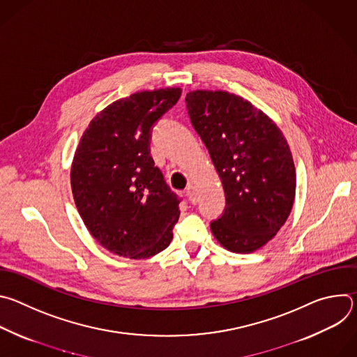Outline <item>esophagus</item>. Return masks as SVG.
Listing matches in <instances>:
<instances>
[{"label":"esophagus","instance_id":"obj_1","mask_svg":"<svg viewBox=\"0 0 357 357\" xmlns=\"http://www.w3.org/2000/svg\"><path fill=\"white\" fill-rule=\"evenodd\" d=\"M185 193H186V196L189 197V200H190L192 205H196V203H197V195H196V190H195L193 183H189V185L186 186Z\"/></svg>","mask_w":357,"mask_h":357}]
</instances>
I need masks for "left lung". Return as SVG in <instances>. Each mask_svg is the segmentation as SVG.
<instances>
[{
    "label": "left lung",
    "mask_w": 357,
    "mask_h": 357,
    "mask_svg": "<svg viewBox=\"0 0 357 357\" xmlns=\"http://www.w3.org/2000/svg\"><path fill=\"white\" fill-rule=\"evenodd\" d=\"M185 101L225 189L226 209L211 223L212 233L229 251H256L278 233L294 205L288 142L266 113L233 93L193 90Z\"/></svg>",
    "instance_id": "left-lung-1"
}]
</instances>
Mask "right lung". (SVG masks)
<instances>
[{
  "label": "right lung",
  "instance_id": "obj_1",
  "mask_svg": "<svg viewBox=\"0 0 357 357\" xmlns=\"http://www.w3.org/2000/svg\"><path fill=\"white\" fill-rule=\"evenodd\" d=\"M181 87L145 90L113 101L83 132L70 183L91 236L121 257L165 250L179 219V199L149 154L152 126L172 109Z\"/></svg>",
  "mask_w": 357,
  "mask_h": 357
}]
</instances>
